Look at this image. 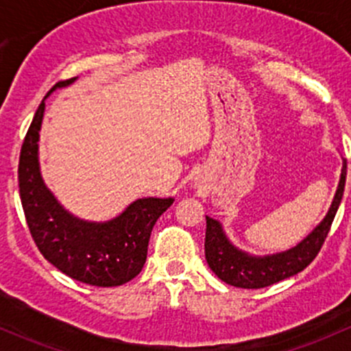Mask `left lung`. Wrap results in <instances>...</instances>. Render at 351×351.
Returning a JSON list of instances; mask_svg holds the SVG:
<instances>
[{"label": "left lung", "mask_w": 351, "mask_h": 351, "mask_svg": "<svg viewBox=\"0 0 351 351\" xmlns=\"http://www.w3.org/2000/svg\"><path fill=\"white\" fill-rule=\"evenodd\" d=\"M345 182L346 161L343 162L341 180H339L335 200H332L331 208H329L324 221L302 243H299L295 247L285 251V253L263 258L250 256V254L243 253V251H239L238 247L229 243L217 221L205 217L207 219L205 258H207L210 270L222 282L229 285L241 287V289H263V287L274 285L302 271L317 256L324 241H326L332 219H335L343 192H345Z\"/></svg>", "instance_id": "obj_1"}]
</instances>
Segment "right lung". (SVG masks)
Returning <instances> with one entry per match:
<instances>
[{"label":"right lung","mask_w":351,"mask_h":351,"mask_svg":"<svg viewBox=\"0 0 351 351\" xmlns=\"http://www.w3.org/2000/svg\"><path fill=\"white\" fill-rule=\"evenodd\" d=\"M74 80L59 81L51 91ZM44 110L42 101L25 136L19 162L20 198L32 238L45 260L74 280L97 287L125 284L143 270L151 231L173 198H139L104 224L67 214L45 189L38 171L37 143Z\"/></svg>","instance_id":"1"}]
</instances>
